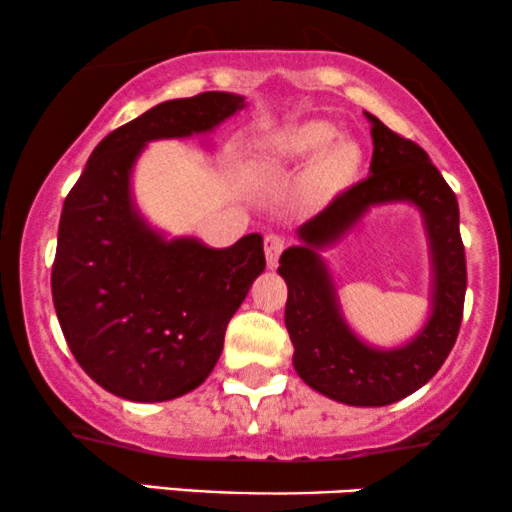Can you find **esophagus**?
Here are the masks:
<instances>
[{
	"label": "esophagus",
	"instance_id": "1",
	"mask_svg": "<svg viewBox=\"0 0 512 512\" xmlns=\"http://www.w3.org/2000/svg\"><path fill=\"white\" fill-rule=\"evenodd\" d=\"M282 249H285V239H282L280 234H268V237H266V261H268V268L278 266V258L282 254Z\"/></svg>",
	"mask_w": 512,
	"mask_h": 512
}]
</instances>
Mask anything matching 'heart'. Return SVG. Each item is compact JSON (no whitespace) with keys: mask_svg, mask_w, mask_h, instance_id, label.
Returning a JSON list of instances; mask_svg holds the SVG:
<instances>
[{"mask_svg":"<svg viewBox=\"0 0 512 512\" xmlns=\"http://www.w3.org/2000/svg\"><path fill=\"white\" fill-rule=\"evenodd\" d=\"M316 161V172L323 182H347L362 162V150L347 136H338V129L328 122H304L282 136L275 162Z\"/></svg>","mask_w":512,"mask_h":512,"instance_id":"1","label":"heart"}]
</instances>
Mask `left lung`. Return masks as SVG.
<instances>
[{
	"mask_svg": "<svg viewBox=\"0 0 512 512\" xmlns=\"http://www.w3.org/2000/svg\"><path fill=\"white\" fill-rule=\"evenodd\" d=\"M371 124L374 155L369 177L333 198L299 227V244L282 251L278 273L287 282L285 326L294 345L292 364L309 388L352 407H383L429 383L458 338L467 290L460 208L453 189L417 143ZM407 202L420 210L432 258L430 318L398 348H376L353 333L320 251L337 243L371 207Z\"/></svg>",
	"mask_w": 512,
	"mask_h": 512,
	"instance_id": "left-lung-1",
	"label": "left lung"
}]
</instances>
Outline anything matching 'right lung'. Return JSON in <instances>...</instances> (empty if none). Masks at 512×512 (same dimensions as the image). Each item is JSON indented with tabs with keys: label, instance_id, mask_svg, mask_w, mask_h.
Returning a JSON list of instances; mask_svg holds the SVG:
<instances>
[{
	"label": "right lung",
	"instance_id": "obj_1",
	"mask_svg": "<svg viewBox=\"0 0 512 512\" xmlns=\"http://www.w3.org/2000/svg\"><path fill=\"white\" fill-rule=\"evenodd\" d=\"M244 107L242 95L220 90L160 102L102 138L66 196L52 302L76 362L117 398L165 402L201 386L266 268L261 234L227 249L170 239L131 191L150 141L210 134Z\"/></svg>",
	"mask_w": 512,
	"mask_h": 512
}]
</instances>
